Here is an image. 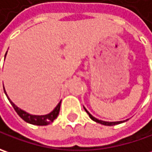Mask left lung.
I'll list each match as a JSON object with an SVG mask.
<instances>
[{"mask_svg":"<svg viewBox=\"0 0 152 152\" xmlns=\"http://www.w3.org/2000/svg\"><path fill=\"white\" fill-rule=\"evenodd\" d=\"M84 110H86V112L88 114L89 117L93 120V121H94V122H98V123H100V124H103V125H105V126H113V125H116V124H120V123H122V122H126V121H128L129 119H127V120H125V121H120V122H105V121H102V120H99V119H97L95 118L94 116H93V115H91L90 113H89L88 111L87 110V109L84 107Z\"/></svg>","mask_w":152,"mask_h":152,"instance_id":"obj_1","label":"left lung"}]
</instances>
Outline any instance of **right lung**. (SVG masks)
<instances>
[{
    "label": "right lung",
    "instance_id": "add662e5",
    "mask_svg": "<svg viewBox=\"0 0 152 152\" xmlns=\"http://www.w3.org/2000/svg\"><path fill=\"white\" fill-rule=\"evenodd\" d=\"M6 55L7 53L5 54V58H6ZM4 88V87H3ZM4 92L6 94V95L7 97L8 100L10 101L11 104L12 105V107L14 108L15 111L18 113V115H19L23 121H25L28 123H30V124H33V125H38V126H46V125H48L51 122H53L55 119L57 118V116L58 115V113H59V110H60V104H61V101L58 104L56 107L54 108V110L53 111H51L49 114H47V115H31V114H29L27 113L26 111H24L23 110L19 109L18 106H16L12 102L10 99L8 98V96L6 93V90L4 88Z\"/></svg>",
    "mask_w": 152,
    "mask_h": 152
}]
</instances>
